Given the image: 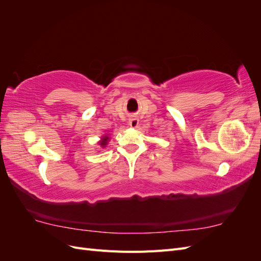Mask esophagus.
Returning a JSON list of instances; mask_svg holds the SVG:
<instances>
[{"label": "esophagus", "instance_id": "obj_1", "mask_svg": "<svg viewBox=\"0 0 261 261\" xmlns=\"http://www.w3.org/2000/svg\"><path fill=\"white\" fill-rule=\"evenodd\" d=\"M128 124L130 127H137L138 126V118L135 116H130L129 120H128Z\"/></svg>", "mask_w": 261, "mask_h": 261}]
</instances>
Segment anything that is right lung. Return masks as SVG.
I'll return each instance as SVG.
<instances>
[{
    "instance_id": "1",
    "label": "right lung",
    "mask_w": 261,
    "mask_h": 261,
    "mask_svg": "<svg viewBox=\"0 0 261 261\" xmlns=\"http://www.w3.org/2000/svg\"><path fill=\"white\" fill-rule=\"evenodd\" d=\"M108 139H109V137H103V138H102V140L100 141V145L101 146H106L107 145V141H108Z\"/></svg>"
}]
</instances>
